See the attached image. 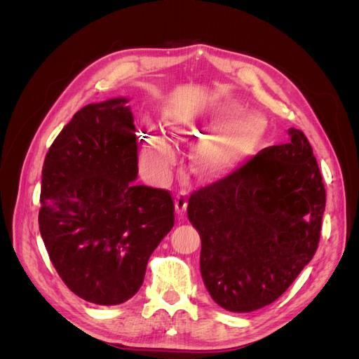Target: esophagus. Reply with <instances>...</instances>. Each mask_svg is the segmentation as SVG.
Masks as SVG:
<instances>
[{
    "instance_id": "esophagus-1",
    "label": "esophagus",
    "mask_w": 359,
    "mask_h": 359,
    "mask_svg": "<svg viewBox=\"0 0 359 359\" xmlns=\"http://www.w3.org/2000/svg\"><path fill=\"white\" fill-rule=\"evenodd\" d=\"M175 210H177L178 215H184V212H186V210H187V196L184 193L177 194Z\"/></svg>"
}]
</instances>
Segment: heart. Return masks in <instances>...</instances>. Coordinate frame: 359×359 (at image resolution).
<instances>
[{
    "label": "heart",
    "instance_id": "1",
    "mask_svg": "<svg viewBox=\"0 0 359 359\" xmlns=\"http://www.w3.org/2000/svg\"><path fill=\"white\" fill-rule=\"evenodd\" d=\"M233 99L201 107H172L161 114V124L180 142L203 137L191 151L194 172L202 178H220L253 157L268 133V119L260 112H243ZM207 137L205 138L204 136ZM140 144V163L149 175L163 178L177 156L168 140L151 127Z\"/></svg>",
    "mask_w": 359,
    "mask_h": 359
}]
</instances>
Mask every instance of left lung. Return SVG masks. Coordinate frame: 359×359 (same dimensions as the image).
<instances>
[{"label": "left lung", "mask_w": 359, "mask_h": 359, "mask_svg": "<svg viewBox=\"0 0 359 359\" xmlns=\"http://www.w3.org/2000/svg\"><path fill=\"white\" fill-rule=\"evenodd\" d=\"M289 136L189 199L205 287L227 311L274 302L318 250L325 186L306 135Z\"/></svg>", "instance_id": "obj_1"}]
</instances>
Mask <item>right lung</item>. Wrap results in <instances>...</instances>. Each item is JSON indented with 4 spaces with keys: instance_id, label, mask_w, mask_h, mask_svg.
<instances>
[{
    "instance_id": "1",
    "label": "right lung",
    "mask_w": 359,
    "mask_h": 359,
    "mask_svg": "<svg viewBox=\"0 0 359 359\" xmlns=\"http://www.w3.org/2000/svg\"><path fill=\"white\" fill-rule=\"evenodd\" d=\"M127 97L83 106L50 145L39 226L50 262L79 298L118 306L144 283L175 223L169 191L136 186L137 140Z\"/></svg>"
}]
</instances>
